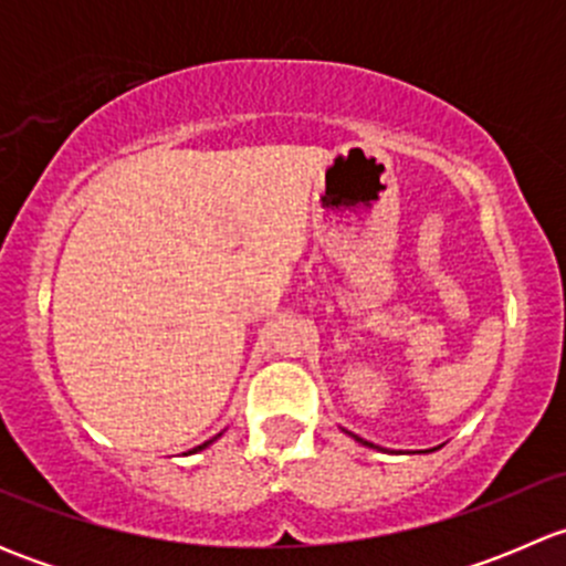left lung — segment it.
Listing matches in <instances>:
<instances>
[{"instance_id": "obj_1", "label": "left lung", "mask_w": 566, "mask_h": 566, "mask_svg": "<svg viewBox=\"0 0 566 566\" xmlns=\"http://www.w3.org/2000/svg\"><path fill=\"white\" fill-rule=\"evenodd\" d=\"M350 436H353V432H350ZM353 438H356V441H358V443H364V447H373V449H380V447H375V443L364 441V438H358V436H353Z\"/></svg>"}]
</instances>
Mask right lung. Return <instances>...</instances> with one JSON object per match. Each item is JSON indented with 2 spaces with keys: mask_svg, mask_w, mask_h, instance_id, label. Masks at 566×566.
<instances>
[{
  "mask_svg": "<svg viewBox=\"0 0 566 566\" xmlns=\"http://www.w3.org/2000/svg\"><path fill=\"white\" fill-rule=\"evenodd\" d=\"M213 441H216V438H213ZM213 441H205V443H202V447H197V449H191V452H202V449H205V447H210V443H213Z\"/></svg>",
  "mask_w": 566,
  "mask_h": 566,
  "instance_id": "add662e5",
  "label": "right lung"
}]
</instances>
